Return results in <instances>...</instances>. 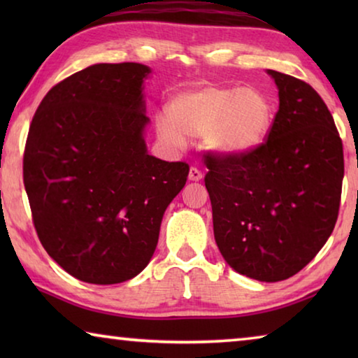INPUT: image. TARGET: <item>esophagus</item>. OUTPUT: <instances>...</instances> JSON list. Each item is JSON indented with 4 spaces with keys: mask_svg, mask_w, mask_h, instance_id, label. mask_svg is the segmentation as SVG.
Wrapping results in <instances>:
<instances>
[{
    "mask_svg": "<svg viewBox=\"0 0 358 358\" xmlns=\"http://www.w3.org/2000/svg\"><path fill=\"white\" fill-rule=\"evenodd\" d=\"M202 177H203V175H202L201 171H199L197 167H191L189 169V175H187V178H189L191 181H199V180H202Z\"/></svg>",
    "mask_w": 358,
    "mask_h": 358,
    "instance_id": "esophagus-1",
    "label": "esophagus"
}]
</instances>
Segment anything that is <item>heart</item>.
Listing matches in <instances>:
<instances>
[{"instance_id":"b5f03b06","label":"heart","mask_w":358,"mask_h":358,"mask_svg":"<svg viewBox=\"0 0 358 358\" xmlns=\"http://www.w3.org/2000/svg\"><path fill=\"white\" fill-rule=\"evenodd\" d=\"M273 123V107L257 88L205 85L177 94L171 112L156 115V131L164 145L183 150L187 137H205L222 156H241L259 148Z\"/></svg>"}]
</instances>
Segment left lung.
<instances>
[{"label": "left lung", "instance_id": "1", "mask_svg": "<svg viewBox=\"0 0 358 358\" xmlns=\"http://www.w3.org/2000/svg\"><path fill=\"white\" fill-rule=\"evenodd\" d=\"M280 96L266 141L241 156H207L215 240L240 275L287 280L333 232L344 177L343 142L311 85L278 71Z\"/></svg>", "mask_w": 358, "mask_h": 358}]
</instances>
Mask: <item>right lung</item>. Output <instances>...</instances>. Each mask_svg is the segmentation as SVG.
Here are the masks:
<instances>
[{
	"label": "right lung",
	"mask_w": 358,
	"mask_h": 358,
	"mask_svg": "<svg viewBox=\"0 0 358 358\" xmlns=\"http://www.w3.org/2000/svg\"><path fill=\"white\" fill-rule=\"evenodd\" d=\"M138 63L93 64L57 83L36 110L23 183L44 250L77 280L117 284L148 265L189 166L148 155Z\"/></svg>",
	"instance_id": "1"
}]
</instances>
